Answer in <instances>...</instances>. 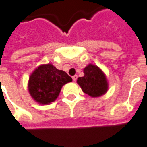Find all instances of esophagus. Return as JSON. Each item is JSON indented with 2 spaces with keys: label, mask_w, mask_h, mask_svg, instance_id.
<instances>
[{
  "label": "esophagus",
  "mask_w": 147,
  "mask_h": 147,
  "mask_svg": "<svg viewBox=\"0 0 147 147\" xmlns=\"http://www.w3.org/2000/svg\"><path fill=\"white\" fill-rule=\"evenodd\" d=\"M72 78H73V81L74 82H76V80H77V78H78V76L77 75H74L72 77Z\"/></svg>",
  "instance_id": "obj_1"
}]
</instances>
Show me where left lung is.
<instances>
[{"mask_svg": "<svg viewBox=\"0 0 147 147\" xmlns=\"http://www.w3.org/2000/svg\"><path fill=\"white\" fill-rule=\"evenodd\" d=\"M84 76L77 80L85 94L97 98L105 94L108 90V82L102 70L97 65L89 64L83 69Z\"/></svg>", "mask_w": 147, "mask_h": 147, "instance_id": "1", "label": "left lung"}]
</instances>
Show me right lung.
Instances as JSON below:
<instances>
[{"instance_id": "obj_1", "label": "right lung", "mask_w": 147, "mask_h": 147, "mask_svg": "<svg viewBox=\"0 0 147 147\" xmlns=\"http://www.w3.org/2000/svg\"><path fill=\"white\" fill-rule=\"evenodd\" d=\"M72 82L71 77L63 70L57 69L52 64L41 65L29 77V94L39 104L47 105L54 102L60 94L61 87Z\"/></svg>"}]
</instances>
